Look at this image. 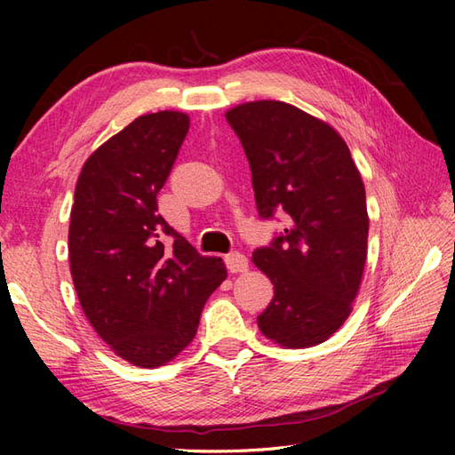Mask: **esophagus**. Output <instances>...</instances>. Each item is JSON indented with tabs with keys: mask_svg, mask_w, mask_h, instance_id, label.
<instances>
[{
	"mask_svg": "<svg viewBox=\"0 0 455 455\" xmlns=\"http://www.w3.org/2000/svg\"><path fill=\"white\" fill-rule=\"evenodd\" d=\"M226 266L229 269V273H243L249 269V258L241 252H229L226 256Z\"/></svg>",
	"mask_w": 455,
	"mask_h": 455,
	"instance_id": "obj_1",
	"label": "esophagus"
}]
</instances>
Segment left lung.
<instances>
[{"instance_id":"8db88e82","label":"left lung","mask_w":455,"mask_h":455,"mask_svg":"<svg viewBox=\"0 0 455 455\" xmlns=\"http://www.w3.org/2000/svg\"><path fill=\"white\" fill-rule=\"evenodd\" d=\"M252 172L259 218L283 212L286 228L252 261L273 283L258 316L283 347H313L346 323L366 264L368 212L359 169L341 136L279 100L228 109Z\"/></svg>"}]
</instances>
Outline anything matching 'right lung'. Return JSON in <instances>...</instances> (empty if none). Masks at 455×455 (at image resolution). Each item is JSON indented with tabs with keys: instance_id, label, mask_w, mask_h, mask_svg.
<instances>
[{
	"instance_id": "add662e5",
	"label": "right lung",
	"mask_w": 455,
	"mask_h": 455,
	"mask_svg": "<svg viewBox=\"0 0 455 455\" xmlns=\"http://www.w3.org/2000/svg\"><path fill=\"white\" fill-rule=\"evenodd\" d=\"M188 129L182 112L136 117L85 161L76 186L68 252L81 309L109 349L142 368L189 346L228 277L222 258L201 256L157 212Z\"/></svg>"
}]
</instances>
